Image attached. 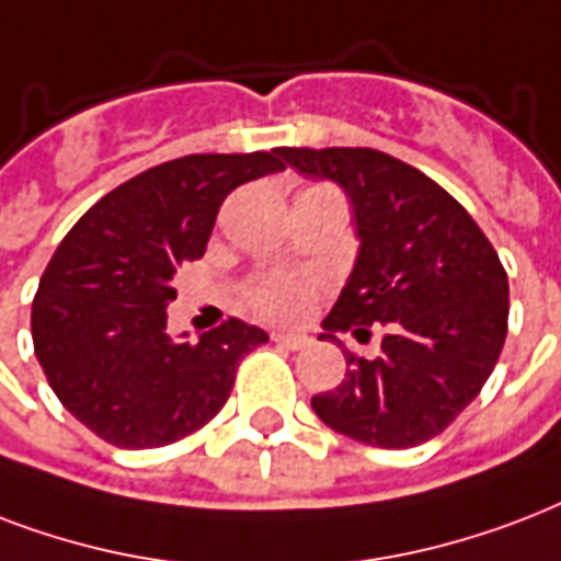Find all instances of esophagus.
Here are the masks:
<instances>
[{
  "mask_svg": "<svg viewBox=\"0 0 561 561\" xmlns=\"http://www.w3.org/2000/svg\"><path fill=\"white\" fill-rule=\"evenodd\" d=\"M272 342H275L277 348H286V351H301L310 336H304V333H286V330H275L272 333Z\"/></svg>",
  "mask_w": 561,
  "mask_h": 561,
  "instance_id": "esophagus-1",
  "label": "esophagus"
}]
</instances>
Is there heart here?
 Returning a JSON list of instances; mask_svg holds the SVG:
<instances>
[{"label": "heart", "mask_w": 561, "mask_h": 561, "mask_svg": "<svg viewBox=\"0 0 561 561\" xmlns=\"http://www.w3.org/2000/svg\"><path fill=\"white\" fill-rule=\"evenodd\" d=\"M251 307L268 319L293 321L301 319L310 304V286L298 277H266L249 289Z\"/></svg>", "instance_id": "1"}]
</instances>
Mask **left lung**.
<instances>
[{
	"mask_svg": "<svg viewBox=\"0 0 561 561\" xmlns=\"http://www.w3.org/2000/svg\"><path fill=\"white\" fill-rule=\"evenodd\" d=\"M307 178L345 190L357 221V263L321 340L383 328L380 357L345 354L336 389L312 398L330 430L403 450L474 401L497 366L510 280L497 251L462 204L410 163L377 149H280ZM342 345V342H340Z\"/></svg>",
	"mask_w": 561,
	"mask_h": 561,
	"instance_id": "1",
	"label": "left lung"
}]
</instances>
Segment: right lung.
I'll return each mask as SVG.
<instances>
[{
	"label": "right lung",
	"mask_w": 561,
	"mask_h": 561,
	"mask_svg": "<svg viewBox=\"0 0 561 561\" xmlns=\"http://www.w3.org/2000/svg\"><path fill=\"white\" fill-rule=\"evenodd\" d=\"M280 169V149L169 160L104 195L64 237L34 295V354L95 436L128 450L172 445L225 407L266 330L231 319L198 342L172 340V275L202 257L228 193Z\"/></svg>",
	"instance_id": "add662e5"
}]
</instances>
